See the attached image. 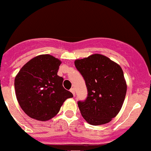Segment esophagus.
<instances>
[{"mask_svg": "<svg viewBox=\"0 0 151 151\" xmlns=\"http://www.w3.org/2000/svg\"><path fill=\"white\" fill-rule=\"evenodd\" d=\"M70 91H71V93H72V94H73V95L75 94V91H74V88H71Z\"/></svg>", "mask_w": 151, "mask_h": 151, "instance_id": "obj_1", "label": "esophagus"}]
</instances>
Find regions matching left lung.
<instances>
[{
    "mask_svg": "<svg viewBox=\"0 0 151 151\" xmlns=\"http://www.w3.org/2000/svg\"><path fill=\"white\" fill-rule=\"evenodd\" d=\"M84 81L87 96L78 101L83 118L93 126L109 123L120 111L125 99L126 83L118 64L99 54L74 62Z\"/></svg>",
    "mask_w": 151,
    "mask_h": 151,
    "instance_id": "8db88e82",
    "label": "left lung"
}]
</instances>
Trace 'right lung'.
Masks as SVG:
<instances>
[{
  "label": "right lung",
  "instance_id": "right-lung-1",
  "mask_svg": "<svg viewBox=\"0 0 151 151\" xmlns=\"http://www.w3.org/2000/svg\"><path fill=\"white\" fill-rule=\"evenodd\" d=\"M61 62L50 55L35 57L25 64L15 79L17 100L28 116L47 121L55 116L67 99L73 96L58 75Z\"/></svg>",
  "mask_w": 151,
  "mask_h": 151
}]
</instances>
